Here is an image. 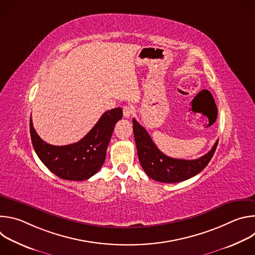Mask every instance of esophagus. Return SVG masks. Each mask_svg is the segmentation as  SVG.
Wrapping results in <instances>:
<instances>
[{"instance_id":"obj_1","label":"esophagus","mask_w":255,"mask_h":255,"mask_svg":"<svg viewBox=\"0 0 255 255\" xmlns=\"http://www.w3.org/2000/svg\"><path fill=\"white\" fill-rule=\"evenodd\" d=\"M133 114V108L130 106H124L123 107V115L126 118H129Z\"/></svg>"}]
</instances>
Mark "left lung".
I'll return each mask as SVG.
<instances>
[{"label": "left lung", "instance_id": "obj_1", "mask_svg": "<svg viewBox=\"0 0 255 255\" xmlns=\"http://www.w3.org/2000/svg\"><path fill=\"white\" fill-rule=\"evenodd\" d=\"M132 122L138 158L142 168L149 177L160 183L173 184L195 176L207 166L217 148L218 140L207 154L198 159L171 158L155 146L147 131L135 119Z\"/></svg>", "mask_w": 255, "mask_h": 255}]
</instances>
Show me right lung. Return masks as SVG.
Listing matches in <instances>:
<instances>
[{"mask_svg":"<svg viewBox=\"0 0 255 255\" xmlns=\"http://www.w3.org/2000/svg\"><path fill=\"white\" fill-rule=\"evenodd\" d=\"M121 108L105 112L92 130L79 142L55 146L36 133L30 118V135L36 154L55 175L67 180H85L102 167L116 123L122 119Z\"/></svg>","mask_w":255,"mask_h":255,"instance_id":"1","label":"right lung"}]
</instances>
